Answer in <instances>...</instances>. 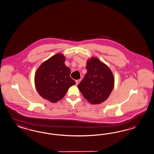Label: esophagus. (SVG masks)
<instances>
[{"label":"esophagus","instance_id":"obj_1","mask_svg":"<svg viewBox=\"0 0 154 154\" xmlns=\"http://www.w3.org/2000/svg\"><path fill=\"white\" fill-rule=\"evenodd\" d=\"M81 80V79H79V80H77L75 81V82H76V84H77V85H78V84L80 83Z\"/></svg>","mask_w":154,"mask_h":154}]
</instances>
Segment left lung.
<instances>
[{"label": "left lung", "instance_id": "1", "mask_svg": "<svg viewBox=\"0 0 154 154\" xmlns=\"http://www.w3.org/2000/svg\"><path fill=\"white\" fill-rule=\"evenodd\" d=\"M87 73L77 85L85 99L92 104L105 101L114 88L112 71L99 59L93 57L87 61Z\"/></svg>", "mask_w": 154, "mask_h": 154}]
</instances>
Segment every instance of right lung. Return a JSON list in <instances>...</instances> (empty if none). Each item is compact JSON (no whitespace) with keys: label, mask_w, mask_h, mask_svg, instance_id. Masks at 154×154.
Segmentation results:
<instances>
[{"label":"right lung","mask_w":154,"mask_h":154,"mask_svg":"<svg viewBox=\"0 0 154 154\" xmlns=\"http://www.w3.org/2000/svg\"><path fill=\"white\" fill-rule=\"evenodd\" d=\"M65 60L63 55L56 54L44 62L36 72L35 82L38 93L52 102L63 98L69 88L75 84Z\"/></svg>","instance_id":"1"}]
</instances>
